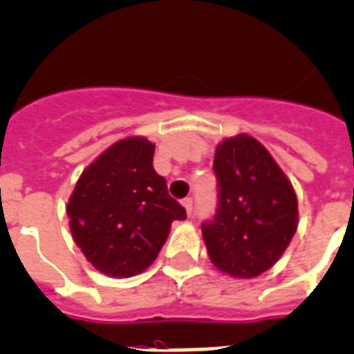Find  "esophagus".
<instances>
[{
  "label": "esophagus",
  "mask_w": 354,
  "mask_h": 354,
  "mask_svg": "<svg viewBox=\"0 0 354 354\" xmlns=\"http://www.w3.org/2000/svg\"><path fill=\"white\" fill-rule=\"evenodd\" d=\"M183 206L186 208V213H188V215H192V213H194V198L192 197L184 198Z\"/></svg>",
  "instance_id": "1"
}]
</instances>
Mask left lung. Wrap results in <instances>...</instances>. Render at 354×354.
<instances>
[{
	"label": "left lung",
	"instance_id": "obj_1",
	"mask_svg": "<svg viewBox=\"0 0 354 354\" xmlns=\"http://www.w3.org/2000/svg\"><path fill=\"white\" fill-rule=\"evenodd\" d=\"M217 209L203 224L209 261L235 279H253L279 261L299 226V203L275 159L253 137L217 146Z\"/></svg>",
	"mask_w": 354,
	"mask_h": 354
}]
</instances>
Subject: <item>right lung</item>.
<instances>
[{
	"mask_svg": "<svg viewBox=\"0 0 354 354\" xmlns=\"http://www.w3.org/2000/svg\"><path fill=\"white\" fill-rule=\"evenodd\" d=\"M156 145L127 137L104 150L81 174L66 213L86 261L113 279H128L153 264L174 221L186 209L170 197L153 170Z\"/></svg>",
	"mask_w": 354,
	"mask_h": 354,
	"instance_id": "add662e5",
	"label": "right lung"
}]
</instances>
